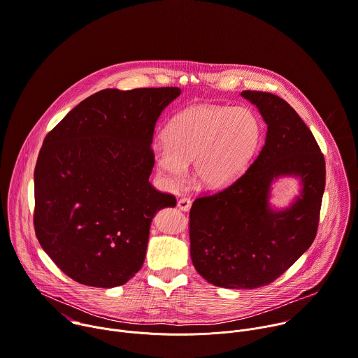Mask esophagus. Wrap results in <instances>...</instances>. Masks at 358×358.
<instances>
[{
    "mask_svg": "<svg viewBox=\"0 0 358 358\" xmlns=\"http://www.w3.org/2000/svg\"><path fill=\"white\" fill-rule=\"evenodd\" d=\"M191 205H192V201H191L188 196H182V198H180L178 202H177V206H178L181 210H184V212L189 210V209H191Z\"/></svg>",
    "mask_w": 358,
    "mask_h": 358,
    "instance_id": "1",
    "label": "esophagus"
}]
</instances>
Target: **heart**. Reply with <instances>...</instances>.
<instances>
[{
  "instance_id": "obj_1",
  "label": "heart",
  "mask_w": 358,
  "mask_h": 358,
  "mask_svg": "<svg viewBox=\"0 0 358 358\" xmlns=\"http://www.w3.org/2000/svg\"><path fill=\"white\" fill-rule=\"evenodd\" d=\"M262 139L256 113L243 106L194 105L178 112L163 131L164 146L156 148L155 162L173 184L194 174L208 188H222L241 177L253 160Z\"/></svg>"
}]
</instances>
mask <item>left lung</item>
<instances>
[{"instance_id":"left-lung-1","label":"left lung","mask_w":358,"mask_h":358,"mask_svg":"<svg viewBox=\"0 0 358 358\" xmlns=\"http://www.w3.org/2000/svg\"><path fill=\"white\" fill-rule=\"evenodd\" d=\"M267 124L250 167L231 184L198 196L189 210L191 260L198 274L222 288L255 289L282 275L313 243L326 181L324 157L310 129L278 95L243 91ZM294 173L301 196L285 211L268 206L271 181Z\"/></svg>"}]
</instances>
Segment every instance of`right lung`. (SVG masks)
I'll return each instance as SVG.
<instances>
[{"instance_id":"1","label":"right lung","mask_w":358,"mask_h":358,"mask_svg":"<svg viewBox=\"0 0 358 358\" xmlns=\"http://www.w3.org/2000/svg\"><path fill=\"white\" fill-rule=\"evenodd\" d=\"M177 87L106 88L46 135L35 167L38 241L71 280L125 284L143 266L155 213L176 206L149 182L155 127Z\"/></svg>"}]
</instances>
